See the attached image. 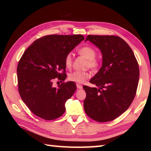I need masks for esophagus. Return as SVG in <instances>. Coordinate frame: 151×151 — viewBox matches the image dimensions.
<instances>
[{"label": "esophagus", "instance_id": "obj_1", "mask_svg": "<svg viewBox=\"0 0 151 151\" xmlns=\"http://www.w3.org/2000/svg\"><path fill=\"white\" fill-rule=\"evenodd\" d=\"M76 87H77V88L79 89H82V86L81 85V84H76Z\"/></svg>", "mask_w": 151, "mask_h": 151}]
</instances>
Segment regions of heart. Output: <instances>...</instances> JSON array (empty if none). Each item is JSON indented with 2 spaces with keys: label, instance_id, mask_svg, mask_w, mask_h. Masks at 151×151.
Segmentation results:
<instances>
[{
  "label": "heart",
  "instance_id": "b5f03b06",
  "mask_svg": "<svg viewBox=\"0 0 151 151\" xmlns=\"http://www.w3.org/2000/svg\"><path fill=\"white\" fill-rule=\"evenodd\" d=\"M78 53L81 56H84L88 60L87 66L93 70L97 69L101 65V62L99 59L96 58L97 52L93 47L86 45L81 47L78 50ZM65 66L66 69H69L71 68L73 64V58L70 54H68L65 58ZM91 76V73L88 71H81V70H75L70 73L68 78L69 81L82 84L86 80H88Z\"/></svg>",
  "mask_w": 151,
  "mask_h": 151
}]
</instances>
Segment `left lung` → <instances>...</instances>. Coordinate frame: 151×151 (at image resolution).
<instances>
[{
  "mask_svg": "<svg viewBox=\"0 0 151 151\" xmlns=\"http://www.w3.org/2000/svg\"><path fill=\"white\" fill-rule=\"evenodd\" d=\"M88 40L101 51L102 64L89 81L97 88L83 87L84 110L96 121H110L132 104L138 85L139 65L130 46L119 37L88 35Z\"/></svg>",
  "mask_w": 151,
  "mask_h": 151,
  "instance_id": "obj_1",
  "label": "left lung"
}]
</instances>
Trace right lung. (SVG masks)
I'll use <instances>...</instances> for the list:
<instances>
[{
    "label": "right lung",
    "mask_w": 151,
    "mask_h": 151,
    "mask_svg": "<svg viewBox=\"0 0 151 151\" xmlns=\"http://www.w3.org/2000/svg\"><path fill=\"white\" fill-rule=\"evenodd\" d=\"M82 40V35H48L34 41L22 54L17 69L19 92L36 116L53 120L64 114L76 84L63 82L56 88L52 82L56 78L65 81V58Z\"/></svg>",
    "instance_id": "right-lung-1"
}]
</instances>
